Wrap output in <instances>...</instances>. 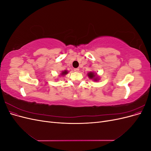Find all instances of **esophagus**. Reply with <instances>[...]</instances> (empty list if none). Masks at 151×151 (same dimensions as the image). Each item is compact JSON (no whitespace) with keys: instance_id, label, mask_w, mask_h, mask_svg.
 Returning <instances> with one entry per match:
<instances>
[{"instance_id":"1","label":"esophagus","mask_w":151,"mask_h":151,"mask_svg":"<svg viewBox=\"0 0 151 151\" xmlns=\"http://www.w3.org/2000/svg\"><path fill=\"white\" fill-rule=\"evenodd\" d=\"M74 71H75V72H79V68H74Z\"/></svg>"}]
</instances>
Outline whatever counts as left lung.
<instances>
[{
	"instance_id": "obj_1",
	"label": "left lung",
	"mask_w": 151,
	"mask_h": 151,
	"mask_svg": "<svg viewBox=\"0 0 151 151\" xmlns=\"http://www.w3.org/2000/svg\"><path fill=\"white\" fill-rule=\"evenodd\" d=\"M88 76H89V77L90 79H93V78H94V77L96 76L94 75V73H93V72H89V74H88ZM94 79V81H97V79H96V78H95V79Z\"/></svg>"
}]
</instances>
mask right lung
I'll return each mask as SVG.
<instances>
[{
    "label": "right lung",
    "mask_w": 151,
    "mask_h": 151,
    "mask_svg": "<svg viewBox=\"0 0 151 151\" xmlns=\"http://www.w3.org/2000/svg\"><path fill=\"white\" fill-rule=\"evenodd\" d=\"M67 73H68V72H67V70H65V71H63V72H62V76H64V75L67 74Z\"/></svg>",
    "instance_id": "add662e5"
}]
</instances>
